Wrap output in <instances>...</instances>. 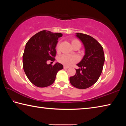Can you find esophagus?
<instances>
[{"instance_id": "34e87169", "label": "esophagus", "mask_w": 126, "mask_h": 126, "mask_svg": "<svg viewBox=\"0 0 126 126\" xmlns=\"http://www.w3.org/2000/svg\"><path fill=\"white\" fill-rule=\"evenodd\" d=\"M68 68H69V67L67 66H64V69H68Z\"/></svg>"}]
</instances>
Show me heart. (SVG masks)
Wrapping results in <instances>:
<instances>
[{
    "label": "heart",
    "instance_id": "1",
    "mask_svg": "<svg viewBox=\"0 0 126 126\" xmlns=\"http://www.w3.org/2000/svg\"><path fill=\"white\" fill-rule=\"evenodd\" d=\"M72 46H74L75 44L77 43H80V42L78 41V40L74 39L72 40ZM56 50L57 52H59V44L58 43L56 46ZM58 61L60 63L63 64V65L68 66H71L73 65V64L76 63L78 61V58L77 56L74 55H62L59 57L58 59Z\"/></svg>",
    "mask_w": 126,
    "mask_h": 126
}]
</instances>
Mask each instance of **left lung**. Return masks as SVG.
<instances>
[{
	"instance_id": "obj_1",
	"label": "left lung",
	"mask_w": 126,
	"mask_h": 126,
	"mask_svg": "<svg viewBox=\"0 0 126 126\" xmlns=\"http://www.w3.org/2000/svg\"><path fill=\"white\" fill-rule=\"evenodd\" d=\"M76 37L84 46L85 54L77 65L74 76L69 78L72 86L78 89H86L95 83L103 70L104 54L102 46L91 36L82 33H76Z\"/></svg>"
}]
</instances>
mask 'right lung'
<instances>
[{"label":"right lung","instance_id":"add662e5","mask_svg":"<svg viewBox=\"0 0 126 126\" xmlns=\"http://www.w3.org/2000/svg\"><path fill=\"white\" fill-rule=\"evenodd\" d=\"M63 34L42 31L34 35L25 45L23 55V69L32 83L38 87L50 86L55 79L58 72L63 68L59 63L54 65L47 62L55 61V47L59 38Z\"/></svg>","mask_w":126,"mask_h":126}]
</instances>
